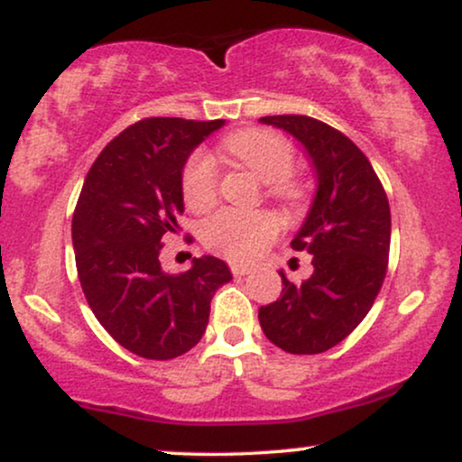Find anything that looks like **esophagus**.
<instances>
[{"label": "esophagus", "instance_id": "1", "mask_svg": "<svg viewBox=\"0 0 462 462\" xmlns=\"http://www.w3.org/2000/svg\"><path fill=\"white\" fill-rule=\"evenodd\" d=\"M232 273L235 275H247V273H252V267H245V264H232Z\"/></svg>", "mask_w": 462, "mask_h": 462}]
</instances>
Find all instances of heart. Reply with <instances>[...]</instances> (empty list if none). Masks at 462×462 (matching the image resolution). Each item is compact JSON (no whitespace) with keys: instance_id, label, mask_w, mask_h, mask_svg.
I'll use <instances>...</instances> for the list:
<instances>
[{"instance_id":"heart-1","label":"heart","mask_w":462,"mask_h":462,"mask_svg":"<svg viewBox=\"0 0 462 462\" xmlns=\"http://www.w3.org/2000/svg\"><path fill=\"white\" fill-rule=\"evenodd\" d=\"M224 150L252 169L269 193L282 201H298L301 187L289 176L295 153L291 143L269 130H241L224 141ZM182 198L190 210H206L217 198V167L206 152H195L184 164ZM278 217L264 210L224 208L201 227V241L210 252L232 263H252L278 236Z\"/></svg>"}]
</instances>
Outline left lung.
I'll list each match as a JSON object with an SVG mask.
<instances>
[{
	"label": "left lung",
	"instance_id": "8db88e82",
	"mask_svg": "<svg viewBox=\"0 0 462 462\" xmlns=\"http://www.w3.org/2000/svg\"><path fill=\"white\" fill-rule=\"evenodd\" d=\"M304 147L315 198L291 247L312 256V275L261 306L264 337L289 354H321L365 319L384 282L391 245L389 199L363 152L323 121L304 115L258 119Z\"/></svg>",
	"mask_w": 462,
	"mask_h": 462
}]
</instances>
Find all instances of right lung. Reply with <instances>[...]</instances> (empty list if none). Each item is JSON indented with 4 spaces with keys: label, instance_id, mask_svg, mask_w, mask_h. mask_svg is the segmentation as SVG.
Segmentation results:
<instances>
[{
    "label": "right lung",
    "instance_id": "1",
    "mask_svg": "<svg viewBox=\"0 0 462 462\" xmlns=\"http://www.w3.org/2000/svg\"><path fill=\"white\" fill-rule=\"evenodd\" d=\"M224 124L143 119L104 147L84 180L71 224L79 284L106 332L136 356L169 360L198 346L215 291L232 280L215 256L193 258L180 275L158 261L184 213V164Z\"/></svg>",
    "mask_w": 462,
    "mask_h": 462
}]
</instances>
